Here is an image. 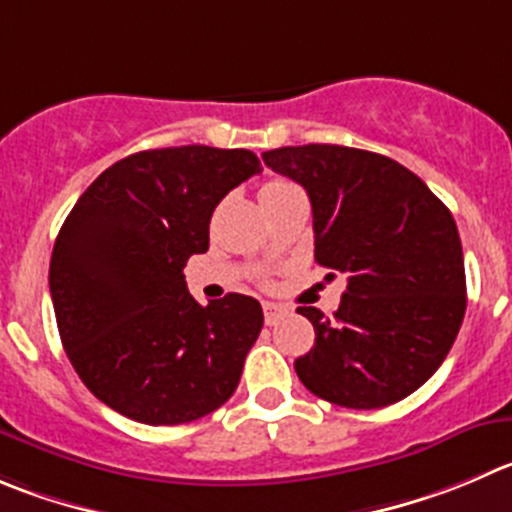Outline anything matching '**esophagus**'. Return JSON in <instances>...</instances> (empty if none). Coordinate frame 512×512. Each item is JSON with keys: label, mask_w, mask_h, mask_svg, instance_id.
<instances>
[{"label": "esophagus", "mask_w": 512, "mask_h": 512, "mask_svg": "<svg viewBox=\"0 0 512 512\" xmlns=\"http://www.w3.org/2000/svg\"><path fill=\"white\" fill-rule=\"evenodd\" d=\"M286 314H289V309H286V306L271 304V301H266V304H264V319H266V324H269V326L279 324V321L284 319Z\"/></svg>", "instance_id": "1"}]
</instances>
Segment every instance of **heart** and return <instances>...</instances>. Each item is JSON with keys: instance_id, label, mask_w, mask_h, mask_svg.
<instances>
[{"instance_id": "b5f03b06", "label": "heart", "mask_w": 512, "mask_h": 512, "mask_svg": "<svg viewBox=\"0 0 512 512\" xmlns=\"http://www.w3.org/2000/svg\"><path fill=\"white\" fill-rule=\"evenodd\" d=\"M284 186H291L289 180H269V183H266V186L261 188V193H266V191H274V188H284Z\"/></svg>"}]
</instances>
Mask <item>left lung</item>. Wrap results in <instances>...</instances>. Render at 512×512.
Listing matches in <instances>:
<instances>
[{"label": "left lung", "instance_id": "1", "mask_svg": "<svg viewBox=\"0 0 512 512\" xmlns=\"http://www.w3.org/2000/svg\"><path fill=\"white\" fill-rule=\"evenodd\" d=\"M261 158L309 193L316 264L347 274L334 316L299 306L316 332L294 362L301 384L349 410L405 399L445 362L465 316L455 218L387 155L311 143Z\"/></svg>", "mask_w": 512, "mask_h": 512}]
</instances>
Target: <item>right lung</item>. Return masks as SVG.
I'll use <instances>...</instances> for the list:
<instances>
[{
	"label": "right lung",
	"instance_id": "add662e5",
	"mask_svg": "<svg viewBox=\"0 0 512 512\" xmlns=\"http://www.w3.org/2000/svg\"><path fill=\"white\" fill-rule=\"evenodd\" d=\"M256 173L251 150H143L102 170L62 223L50 261L62 347L120 415L183 425L236 392L264 311L243 294L201 306L183 266L208 251L221 198Z\"/></svg>",
	"mask_w": 512,
	"mask_h": 512
}]
</instances>
